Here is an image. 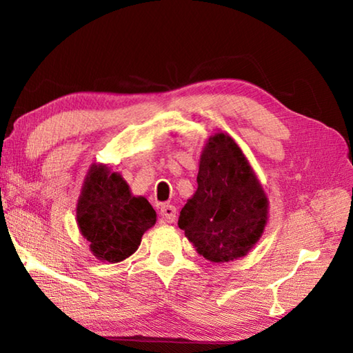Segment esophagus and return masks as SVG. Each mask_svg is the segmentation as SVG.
<instances>
[{"label":"esophagus","mask_w":353,"mask_h":353,"mask_svg":"<svg viewBox=\"0 0 353 353\" xmlns=\"http://www.w3.org/2000/svg\"><path fill=\"white\" fill-rule=\"evenodd\" d=\"M161 219L163 223H174L176 221V208L172 205L161 206Z\"/></svg>","instance_id":"1"}]
</instances>
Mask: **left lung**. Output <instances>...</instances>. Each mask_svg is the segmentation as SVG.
Returning a JSON list of instances; mask_svg holds the SVG:
<instances>
[{"instance_id":"8db88e82","label":"left lung","mask_w":353,"mask_h":353,"mask_svg":"<svg viewBox=\"0 0 353 353\" xmlns=\"http://www.w3.org/2000/svg\"><path fill=\"white\" fill-rule=\"evenodd\" d=\"M197 190L179 216V228L211 262L249 253L264 234L268 199L235 139L224 132L209 137L201 150Z\"/></svg>"}]
</instances>
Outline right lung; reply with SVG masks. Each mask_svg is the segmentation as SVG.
<instances>
[{"mask_svg": "<svg viewBox=\"0 0 353 353\" xmlns=\"http://www.w3.org/2000/svg\"><path fill=\"white\" fill-rule=\"evenodd\" d=\"M80 234L101 262H121L138 250L142 235L154 226L156 212L145 197L133 196L119 172L94 163L77 201Z\"/></svg>", "mask_w": 353, "mask_h": 353, "instance_id": "obj_1", "label": "right lung"}]
</instances>
